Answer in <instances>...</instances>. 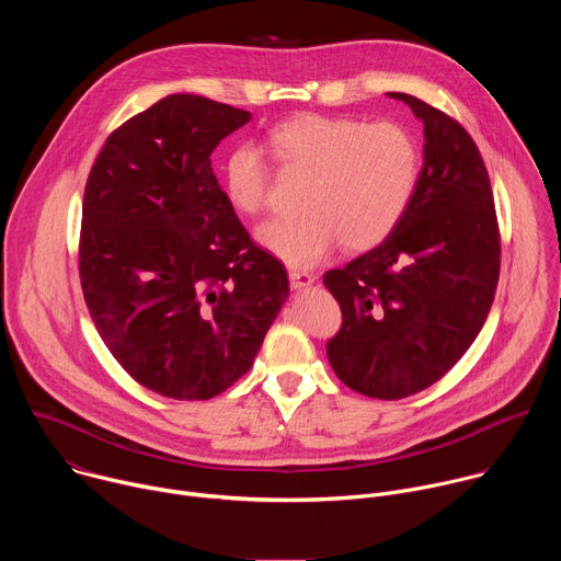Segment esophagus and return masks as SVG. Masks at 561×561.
I'll use <instances>...</instances> for the list:
<instances>
[{"label":"esophagus","instance_id":"obj_1","mask_svg":"<svg viewBox=\"0 0 561 561\" xmlns=\"http://www.w3.org/2000/svg\"><path fill=\"white\" fill-rule=\"evenodd\" d=\"M288 279H290V288L299 290V288L310 286V284L314 282V275L304 273V271H290V273H288Z\"/></svg>","mask_w":561,"mask_h":561}]
</instances>
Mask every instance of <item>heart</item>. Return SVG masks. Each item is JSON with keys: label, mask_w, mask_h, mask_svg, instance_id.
Returning a JSON list of instances; mask_svg holds the SVG:
<instances>
[{"label": "heart", "mask_w": 561, "mask_h": 561, "mask_svg": "<svg viewBox=\"0 0 561 561\" xmlns=\"http://www.w3.org/2000/svg\"><path fill=\"white\" fill-rule=\"evenodd\" d=\"M277 162L306 175L293 219H275L257 230L260 244L293 268L324 262L342 242L368 251L407 215L422 169L417 139L394 122L297 115L268 130ZM230 206L257 215L268 204L271 169L253 144L232 146L221 164Z\"/></svg>", "instance_id": "heart-1"}]
</instances>
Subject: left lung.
I'll return each instance as SVG.
<instances>
[{
  "mask_svg": "<svg viewBox=\"0 0 561 561\" xmlns=\"http://www.w3.org/2000/svg\"><path fill=\"white\" fill-rule=\"evenodd\" d=\"M388 98L424 124V167L397 228L324 275L342 308L327 355L348 388L402 399L444 377L482 331L502 249L491 180L472 137L413 95Z\"/></svg>",
  "mask_w": 561,
  "mask_h": 561,
  "instance_id": "1",
  "label": "left lung"
}]
</instances>
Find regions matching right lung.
Returning a JSON list of instances; mask_svg holds the SVG:
<instances>
[{
    "instance_id": "1",
    "label": "right lung",
    "mask_w": 561,
    "mask_h": 561,
    "mask_svg": "<svg viewBox=\"0 0 561 561\" xmlns=\"http://www.w3.org/2000/svg\"><path fill=\"white\" fill-rule=\"evenodd\" d=\"M249 122V111L169 95L111 133L87 182V306L122 368L164 397L210 399L247 375L290 293L210 167Z\"/></svg>"
}]
</instances>
